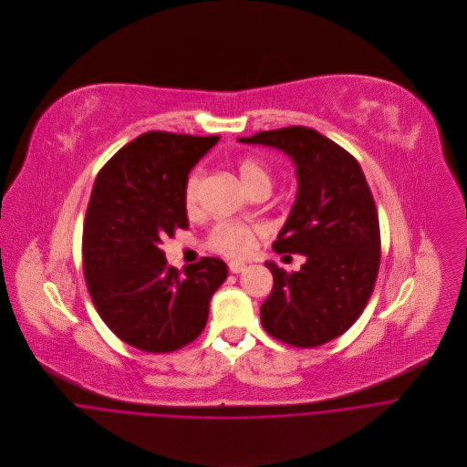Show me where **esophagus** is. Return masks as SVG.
Segmentation results:
<instances>
[{
    "instance_id": "1",
    "label": "esophagus",
    "mask_w": 467,
    "mask_h": 467,
    "mask_svg": "<svg viewBox=\"0 0 467 467\" xmlns=\"http://www.w3.org/2000/svg\"><path fill=\"white\" fill-rule=\"evenodd\" d=\"M245 264L244 262H236V260H233V262H229V271L231 273H242V271H245Z\"/></svg>"
}]
</instances>
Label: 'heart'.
<instances>
[{
  "instance_id": "obj_1",
  "label": "heart",
  "mask_w": 467,
  "mask_h": 467,
  "mask_svg": "<svg viewBox=\"0 0 467 467\" xmlns=\"http://www.w3.org/2000/svg\"><path fill=\"white\" fill-rule=\"evenodd\" d=\"M238 176L247 191H251L256 185H269L271 183V169L265 161L258 158H242L238 161ZM198 187L200 180L196 174H191L185 182L183 189V202L187 211H194L198 205ZM207 244L213 251L227 254V256H245L253 251L254 245V229L247 223L234 222V220H223L218 222L209 236Z\"/></svg>"
}]
</instances>
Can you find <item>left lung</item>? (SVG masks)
I'll use <instances>...</instances> for the list:
<instances>
[{"mask_svg": "<svg viewBox=\"0 0 467 467\" xmlns=\"http://www.w3.org/2000/svg\"><path fill=\"white\" fill-rule=\"evenodd\" d=\"M238 140L285 151L298 178L273 249L306 262L291 273L265 262L273 289L260 307L262 327L285 345L321 347L359 319L378 278L379 218L365 174L352 153L314 128L287 126Z\"/></svg>", "mask_w": 467, "mask_h": 467, "instance_id": "obj_1", "label": "left lung"}]
</instances>
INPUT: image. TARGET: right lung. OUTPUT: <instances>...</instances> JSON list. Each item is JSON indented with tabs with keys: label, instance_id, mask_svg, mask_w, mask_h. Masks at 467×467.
<instances>
[{
	"label": "right lung",
	"instance_id": "right-lung-1",
	"mask_svg": "<svg viewBox=\"0 0 467 467\" xmlns=\"http://www.w3.org/2000/svg\"><path fill=\"white\" fill-rule=\"evenodd\" d=\"M218 135L148 131L100 169L82 231L88 291L106 327L151 354L191 345L205 328L209 302L227 278L214 256L167 264L161 244L189 229L183 189Z\"/></svg>",
	"mask_w": 467,
	"mask_h": 467
}]
</instances>
